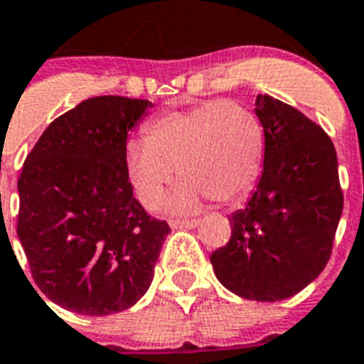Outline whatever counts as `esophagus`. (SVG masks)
<instances>
[{
    "label": "esophagus",
    "instance_id": "1",
    "mask_svg": "<svg viewBox=\"0 0 364 364\" xmlns=\"http://www.w3.org/2000/svg\"><path fill=\"white\" fill-rule=\"evenodd\" d=\"M198 224H200V220H196V218H188V220L173 218V220H170V225H172L173 229H177V228H196Z\"/></svg>",
    "mask_w": 364,
    "mask_h": 364
}]
</instances>
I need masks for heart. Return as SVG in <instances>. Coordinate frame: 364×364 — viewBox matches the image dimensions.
Masks as SVG:
<instances>
[{
	"instance_id": "heart-1",
	"label": "heart",
	"mask_w": 364,
	"mask_h": 364,
	"mask_svg": "<svg viewBox=\"0 0 364 364\" xmlns=\"http://www.w3.org/2000/svg\"><path fill=\"white\" fill-rule=\"evenodd\" d=\"M264 135L259 118L237 102L210 100L181 111H168L146 127L144 140L125 148L127 173L139 200L155 207L173 172L177 185L170 203L192 210L203 196L233 203L252 191L261 172Z\"/></svg>"
}]
</instances>
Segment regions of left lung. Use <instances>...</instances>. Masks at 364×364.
I'll use <instances>...</instances> for the list:
<instances>
[{"instance_id":"1","label":"left lung","mask_w":364,"mask_h":364,"mask_svg":"<svg viewBox=\"0 0 364 364\" xmlns=\"http://www.w3.org/2000/svg\"><path fill=\"white\" fill-rule=\"evenodd\" d=\"M264 164L229 242L210 255L220 283L246 300L291 298L326 268L343 215L335 146L294 107L257 96Z\"/></svg>"}]
</instances>
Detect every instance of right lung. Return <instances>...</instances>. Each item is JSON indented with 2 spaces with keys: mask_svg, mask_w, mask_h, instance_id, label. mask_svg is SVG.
Instances as JSON below:
<instances>
[{
  "mask_svg": "<svg viewBox=\"0 0 364 364\" xmlns=\"http://www.w3.org/2000/svg\"><path fill=\"white\" fill-rule=\"evenodd\" d=\"M149 107L124 96L85 100L55 118L26 157L18 237L36 287L64 309L120 313L154 279L170 225L135 200L125 164L127 135Z\"/></svg>",
  "mask_w": 364,
  "mask_h": 364,
  "instance_id": "right-lung-1",
  "label": "right lung"
}]
</instances>
